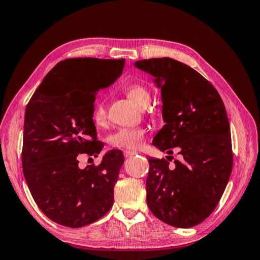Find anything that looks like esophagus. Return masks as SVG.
<instances>
[{"mask_svg": "<svg viewBox=\"0 0 260 260\" xmlns=\"http://www.w3.org/2000/svg\"><path fill=\"white\" fill-rule=\"evenodd\" d=\"M135 154H136V152H133V151H124V156H125V157L134 156Z\"/></svg>", "mask_w": 260, "mask_h": 260, "instance_id": "1", "label": "esophagus"}]
</instances>
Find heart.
<instances>
[{"label": "heart", "instance_id": "obj_1", "mask_svg": "<svg viewBox=\"0 0 260 260\" xmlns=\"http://www.w3.org/2000/svg\"><path fill=\"white\" fill-rule=\"evenodd\" d=\"M125 92L139 107H146L151 100V92L146 86L140 83L126 85ZM92 122L97 127H104L107 124V107L102 100L94 103L92 113H91ZM144 127H120L108 136L107 142L114 148L126 149V151H136L143 146L145 140Z\"/></svg>", "mask_w": 260, "mask_h": 260}]
</instances>
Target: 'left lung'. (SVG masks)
I'll use <instances>...</instances> for the list:
<instances>
[{"instance_id": "left-lung-1", "label": "left lung", "mask_w": 260, "mask_h": 260, "mask_svg": "<svg viewBox=\"0 0 260 260\" xmlns=\"http://www.w3.org/2000/svg\"><path fill=\"white\" fill-rule=\"evenodd\" d=\"M135 67L161 90L166 124L153 145L169 155L148 158L147 206L168 225L189 229L215 210L229 183L233 153L224 103L210 82L172 58H152ZM177 149L180 160L170 164Z\"/></svg>"}]
</instances>
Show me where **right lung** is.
Returning a JSON list of instances; mask_svg holds the SVG:
<instances>
[{
  "mask_svg": "<svg viewBox=\"0 0 260 260\" xmlns=\"http://www.w3.org/2000/svg\"><path fill=\"white\" fill-rule=\"evenodd\" d=\"M124 59L72 58L58 62L25 111L22 171L45 216L77 229L106 215L124 156L112 149L99 166L79 167L80 154L97 156L104 144L92 122L97 91L122 74Z\"/></svg>",
  "mask_w": 260,
  "mask_h": 260,
  "instance_id": "add662e5",
  "label": "right lung"
}]
</instances>
